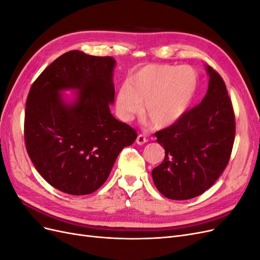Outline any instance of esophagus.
Returning <instances> with one entry per match:
<instances>
[{"instance_id": "1", "label": "esophagus", "mask_w": 260, "mask_h": 260, "mask_svg": "<svg viewBox=\"0 0 260 260\" xmlns=\"http://www.w3.org/2000/svg\"><path fill=\"white\" fill-rule=\"evenodd\" d=\"M136 142H137V144H139V145H143V144H145V143L147 142V139H146L144 136H142V135H139V136L137 137Z\"/></svg>"}]
</instances>
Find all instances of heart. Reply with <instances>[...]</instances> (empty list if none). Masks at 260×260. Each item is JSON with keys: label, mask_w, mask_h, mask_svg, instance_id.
<instances>
[{"label": "heart", "mask_w": 260, "mask_h": 260, "mask_svg": "<svg viewBox=\"0 0 260 260\" xmlns=\"http://www.w3.org/2000/svg\"><path fill=\"white\" fill-rule=\"evenodd\" d=\"M199 86V76L190 66L146 65L136 70L116 96V112L129 121L142 111L154 129L177 123L190 107Z\"/></svg>", "instance_id": "1"}]
</instances>
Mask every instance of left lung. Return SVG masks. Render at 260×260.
Instances as JSON below:
<instances>
[{
    "label": "left lung",
    "mask_w": 260,
    "mask_h": 260,
    "mask_svg": "<svg viewBox=\"0 0 260 260\" xmlns=\"http://www.w3.org/2000/svg\"><path fill=\"white\" fill-rule=\"evenodd\" d=\"M206 72L208 90L201 104L155 133L165 159L152 177L157 190L170 200H190L207 191L230 159L235 137L232 103L222 78L210 66Z\"/></svg>",
    "instance_id": "1"
}]
</instances>
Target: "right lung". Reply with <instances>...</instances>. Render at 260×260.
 <instances>
[{"label":"right lung","mask_w":260,"mask_h":260,"mask_svg":"<svg viewBox=\"0 0 260 260\" xmlns=\"http://www.w3.org/2000/svg\"><path fill=\"white\" fill-rule=\"evenodd\" d=\"M116 60L80 51L55 59L31 85L25 111V143L46 182L72 195L95 192L107 180L118 155L137 132L117 120ZM76 92L67 101L62 90Z\"/></svg>","instance_id":"1"}]
</instances>
